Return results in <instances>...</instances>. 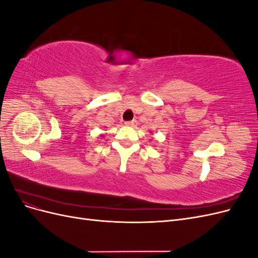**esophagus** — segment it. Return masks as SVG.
Instances as JSON below:
<instances>
[{
  "instance_id": "1",
  "label": "esophagus",
  "mask_w": 258,
  "mask_h": 258,
  "mask_svg": "<svg viewBox=\"0 0 258 258\" xmlns=\"http://www.w3.org/2000/svg\"><path fill=\"white\" fill-rule=\"evenodd\" d=\"M124 124L128 127H136L137 126V120H131V121H126Z\"/></svg>"
}]
</instances>
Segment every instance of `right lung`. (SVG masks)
Segmentation results:
<instances>
[{
  "label": "right lung",
  "mask_w": 258,
  "mask_h": 258,
  "mask_svg": "<svg viewBox=\"0 0 258 258\" xmlns=\"http://www.w3.org/2000/svg\"><path fill=\"white\" fill-rule=\"evenodd\" d=\"M101 137H102V138H103V137H104V136H103V135H101Z\"/></svg>",
  "instance_id": "obj_1"
}]
</instances>
